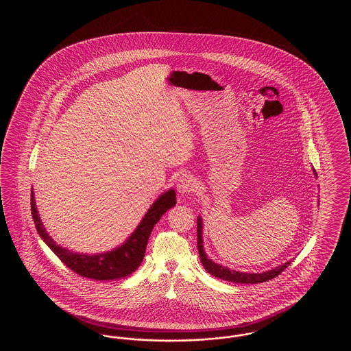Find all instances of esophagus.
Returning <instances> with one entry per match:
<instances>
[{"label":"esophagus","mask_w":351,"mask_h":351,"mask_svg":"<svg viewBox=\"0 0 351 351\" xmlns=\"http://www.w3.org/2000/svg\"><path fill=\"white\" fill-rule=\"evenodd\" d=\"M196 185H197L196 180H195L192 176L183 175V176L179 179V182H178L176 189H178V192L182 193V195H189V193L195 192V189L197 188Z\"/></svg>","instance_id":"34e87169"}]
</instances>
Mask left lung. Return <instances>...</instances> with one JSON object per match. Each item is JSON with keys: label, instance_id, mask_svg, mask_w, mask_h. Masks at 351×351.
I'll return each instance as SVG.
<instances>
[{"label": "left lung", "instance_id": "8db88e82", "mask_svg": "<svg viewBox=\"0 0 351 351\" xmlns=\"http://www.w3.org/2000/svg\"><path fill=\"white\" fill-rule=\"evenodd\" d=\"M201 232H202V221H201L200 217H197V249H199L201 263L210 275L216 276L218 279L239 284L263 283V282H268V280L276 278L278 275H280L283 272L285 268L289 266V262H287L283 266L274 268V269L263 272V274H245V272H238V271H233V269H229V268L222 267L217 263L212 262L210 259H208V256L204 251V247H202Z\"/></svg>", "mask_w": 351, "mask_h": 351}]
</instances>
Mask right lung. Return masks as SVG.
<instances>
[{
    "instance_id": "obj_1",
    "label": "right lung",
    "mask_w": 351,
    "mask_h": 351,
    "mask_svg": "<svg viewBox=\"0 0 351 351\" xmlns=\"http://www.w3.org/2000/svg\"><path fill=\"white\" fill-rule=\"evenodd\" d=\"M176 204V193L173 189L163 193L158 200L152 204L147 215L142 219L136 230L132 237L125 242L117 250L110 251L106 254L99 255H84L76 254L72 251L62 249L58 246L52 238L49 237L42 226V222L38 216L33 191H32V216L36 232L42 237V239L47 243L55 255L75 274L93 279V280H113L122 279L133 274L139 265L142 263L146 252L147 241L155 223L160 217Z\"/></svg>"
}]
</instances>
